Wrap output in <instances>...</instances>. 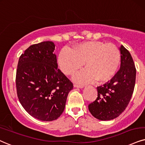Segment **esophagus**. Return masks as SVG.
<instances>
[{"label":"esophagus","mask_w":145,"mask_h":145,"mask_svg":"<svg viewBox=\"0 0 145 145\" xmlns=\"http://www.w3.org/2000/svg\"><path fill=\"white\" fill-rule=\"evenodd\" d=\"M74 88H83L84 86L82 85H77V84H74Z\"/></svg>","instance_id":"esophagus-1"}]
</instances>
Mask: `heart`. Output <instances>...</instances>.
Wrapping results in <instances>:
<instances>
[{"label":"heart","instance_id":"obj_1","mask_svg":"<svg viewBox=\"0 0 145 145\" xmlns=\"http://www.w3.org/2000/svg\"><path fill=\"white\" fill-rule=\"evenodd\" d=\"M86 68L73 77L74 82L87 84L96 80L106 82L118 70L120 53L112 43L88 41L77 44L72 49L63 47L58 55L57 63L62 72L67 76L74 74L83 67Z\"/></svg>","mask_w":145,"mask_h":145}]
</instances>
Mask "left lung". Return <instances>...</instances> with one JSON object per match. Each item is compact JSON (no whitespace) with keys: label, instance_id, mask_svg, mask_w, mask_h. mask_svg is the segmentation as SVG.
<instances>
[{"label":"left lung","instance_id":"1","mask_svg":"<svg viewBox=\"0 0 145 145\" xmlns=\"http://www.w3.org/2000/svg\"><path fill=\"white\" fill-rule=\"evenodd\" d=\"M120 68L104 85L97 87L98 97L88 106L93 116L100 120L117 118L127 107L136 81V68L131 54L123 45L120 47Z\"/></svg>","mask_w":145,"mask_h":145}]
</instances>
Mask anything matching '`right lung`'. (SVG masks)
I'll list each match as a JSON object with an SVG mask.
<instances>
[{"mask_svg": "<svg viewBox=\"0 0 145 145\" xmlns=\"http://www.w3.org/2000/svg\"><path fill=\"white\" fill-rule=\"evenodd\" d=\"M55 47L52 41L31 45L19 57L16 69L20 103L31 116L42 121L59 118L74 87L57 68Z\"/></svg>", "mask_w": 145, "mask_h": 145, "instance_id": "right-lung-1", "label": "right lung"}]
</instances>
